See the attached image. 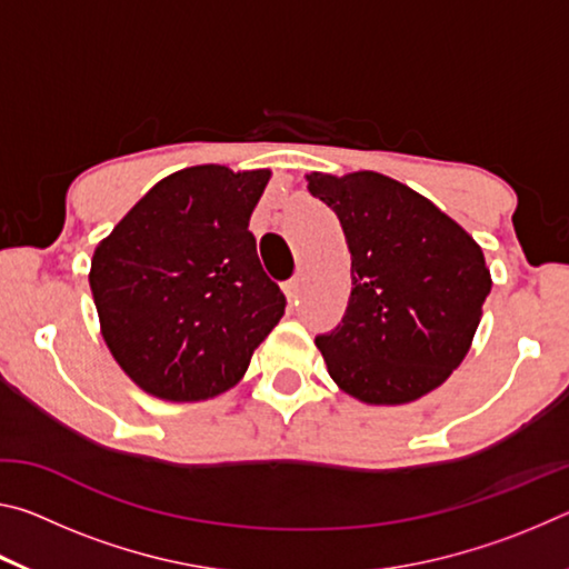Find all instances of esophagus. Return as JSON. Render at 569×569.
I'll list each match as a JSON object with an SVG mask.
<instances>
[{
	"label": "esophagus",
	"instance_id": "obj_1",
	"mask_svg": "<svg viewBox=\"0 0 569 569\" xmlns=\"http://www.w3.org/2000/svg\"><path fill=\"white\" fill-rule=\"evenodd\" d=\"M283 293L288 298V303H298V293H301V281L298 278H291V281L283 283Z\"/></svg>",
	"mask_w": 569,
	"mask_h": 569
}]
</instances>
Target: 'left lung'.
I'll return each mask as SVG.
<instances>
[{"mask_svg":"<svg viewBox=\"0 0 569 569\" xmlns=\"http://www.w3.org/2000/svg\"><path fill=\"white\" fill-rule=\"evenodd\" d=\"M341 220L351 298L316 336L331 379L363 403H409L465 361L492 291L485 253L457 220L381 172L306 176Z\"/></svg>","mask_w":569,"mask_h":569,"instance_id":"1","label":"left lung"}]
</instances>
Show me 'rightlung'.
I'll return each instance as SVG.
<instances>
[{
	"label": "right lung",
	"instance_id": "obj_1",
	"mask_svg": "<svg viewBox=\"0 0 569 569\" xmlns=\"http://www.w3.org/2000/svg\"><path fill=\"white\" fill-rule=\"evenodd\" d=\"M268 180L271 170H178L94 248L102 339L142 391L166 401L218 397L281 321L286 296L248 230Z\"/></svg>",
	"mask_w": 569,
	"mask_h": 569
}]
</instances>
